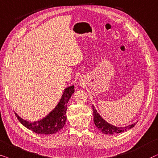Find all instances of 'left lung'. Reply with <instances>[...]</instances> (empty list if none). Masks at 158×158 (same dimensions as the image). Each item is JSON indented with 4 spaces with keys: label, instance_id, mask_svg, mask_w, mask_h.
<instances>
[{
    "label": "left lung",
    "instance_id": "obj_1",
    "mask_svg": "<svg viewBox=\"0 0 158 158\" xmlns=\"http://www.w3.org/2000/svg\"><path fill=\"white\" fill-rule=\"evenodd\" d=\"M92 108H93L92 110H93L94 125H95L96 127L99 129V131H100L102 133H103L105 134H108V135H110L111 134V135H112V134L127 131L130 129H131V128H133L134 126L136 125V122L124 127H115V126H113L112 124H110V123H109L108 122H107L104 118H102V117L98 113V111H97L96 108H94L93 105H92Z\"/></svg>",
    "mask_w": 158,
    "mask_h": 158
}]
</instances>
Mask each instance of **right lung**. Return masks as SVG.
Here are the masks:
<instances>
[{"label": "right lung", "mask_w": 158, "mask_h": 158, "mask_svg": "<svg viewBox=\"0 0 158 158\" xmlns=\"http://www.w3.org/2000/svg\"><path fill=\"white\" fill-rule=\"evenodd\" d=\"M74 92V86L71 85L65 88L59 102L53 110L40 120L29 121L21 118L15 113L19 121L23 126L35 133L39 134H52L59 131L66 122V110L68 102Z\"/></svg>", "instance_id": "obj_1"}]
</instances>
